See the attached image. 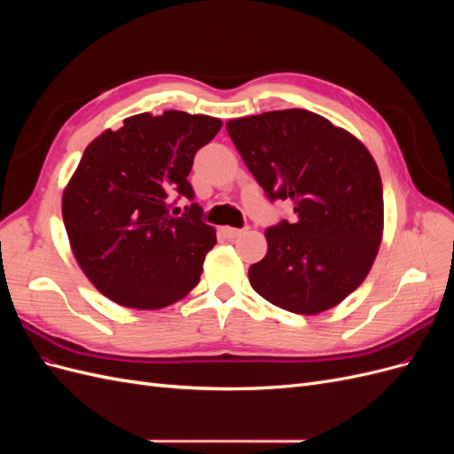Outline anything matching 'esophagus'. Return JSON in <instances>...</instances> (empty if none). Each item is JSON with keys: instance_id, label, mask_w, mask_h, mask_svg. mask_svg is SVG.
Instances as JSON below:
<instances>
[{"instance_id": "esophagus-1", "label": "esophagus", "mask_w": 454, "mask_h": 454, "mask_svg": "<svg viewBox=\"0 0 454 454\" xmlns=\"http://www.w3.org/2000/svg\"><path fill=\"white\" fill-rule=\"evenodd\" d=\"M246 231H248V227H244V229H235V227H223L225 237H229V239H237V237L244 235Z\"/></svg>"}]
</instances>
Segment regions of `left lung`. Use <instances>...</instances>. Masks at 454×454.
<instances>
[{
  "label": "left lung",
  "mask_w": 454,
  "mask_h": 454,
  "mask_svg": "<svg viewBox=\"0 0 454 454\" xmlns=\"http://www.w3.org/2000/svg\"><path fill=\"white\" fill-rule=\"evenodd\" d=\"M246 167L295 217L265 231L267 255L248 270L254 290L295 314H318L358 287L382 239V182L365 145L307 109L232 119Z\"/></svg>",
  "instance_id": "8db88e82"
}]
</instances>
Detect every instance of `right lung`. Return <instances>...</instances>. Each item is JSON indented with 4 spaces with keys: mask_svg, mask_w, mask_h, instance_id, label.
I'll use <instances>...</instances> for the list:
<instances>
[{
    "mask_svg": "<svg viewBox=\"0 0 454 454\" xmlns=\"http://www.w3.org/2000/svg\"><path fill=\"white\" fill-rule=\"evenodd\" d=\"M222 121L185 112L132 115L89 144L62 197V217L79 267L96 290L130 309H162L199 284L215 246L187 176ZM176 202V200H174ZM180 210V208H177Z\"/></svg>",
    "mask_w": 454,
    "mask_h": 454,
    "instance_id": "add662e5",
    "label": "right lung"
}]
</instances>
